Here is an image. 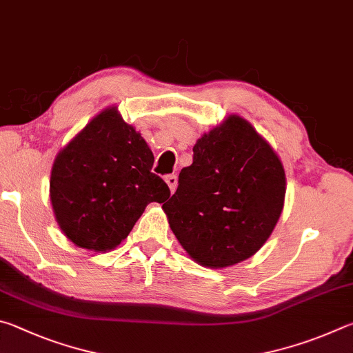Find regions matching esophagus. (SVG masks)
I'll return each mask as SVG.
<instances>
[{
    "label": "esophagus",
    "mask_w": 353,
    "mask_h": 353,
    "mask_svg": "<svg viewBox=\"0 0 353 353\" xmlns=\"http://www.w3.org/2000/svg\"><path fill=\"white\" fill-rule=\"evenodd\" d=\"M165 183H167V186H169L170 192H172V194L175 192L176 184H178V178H176V175H167V176H165Z\"/></svg>",
    "instance_id": "obj_1"
}]
</instances>
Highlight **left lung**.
<instances>
[{"label":"left lung","instance_id":"obj_1","mask_svg":"<svg viewBox=\"0 0 353 353\" xmlns=\"http://www.w3.org/2000/svg\"><path fill=\"white\" fill-rule=\"evenodd\" d=\"M279 157L251 123L237 114L194 145L176 192L163 205L170 230L196 263L225 268L262 248L285 200Z\"/></svg>","mask_w":353,"mask_h":353}]
</instances>
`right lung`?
<instances>
[{"label":"right lung","mask_w":353,"mask_h":353,"mask_svg":"<svg viewBox=\"0 0 353 353\" xmlns=\"http://www.w3.org/2000/svg\"><path fill=\"white\" fill-rule=\"evenodd\" d=\"M153 153L141 133L108 107L86 123L54 161L49 195L55 220L80 248L114 250L148 203L170 189L152 172Z\"/></svg>","instance_id":"add662e5"}]
</instances>
